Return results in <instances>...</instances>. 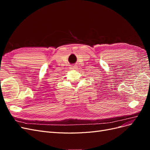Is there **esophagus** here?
Here are the masks:
<instances>
[{
    "label": "esophagus",
    "instance_id": "obj_1",
    "mask_svg": "<svg viewBox=\"0 0 150 150\" xmlns=\"http://www.w3.org/2000/svg\"><path fill=\"white\" fill-rule=\"evenodd\" d=\"M77 66L76 65H73L71 67V69H76Z\"/></svg>",
    "mask_w": 150,
    "mask_h": 150
}]
</instances>
